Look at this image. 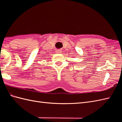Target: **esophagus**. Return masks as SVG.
I'll return each mask as SVG.
<instances>
[{
  "label": "esophagus",
  "mask_w": 122,
  "mask_h": 122,
  "mask_svg": "<svg viewBox=\"0 0 122 122\" xmlns=\"http://www.w3.org/2000/svg\"><path fill=\"white\" fill-rule=\"evenodd\" d=\"M56 52L57 53H62V50H57L56 51Z\"/></svg>",
  "instance_id": "esophagus-1"
}]
</instances>
